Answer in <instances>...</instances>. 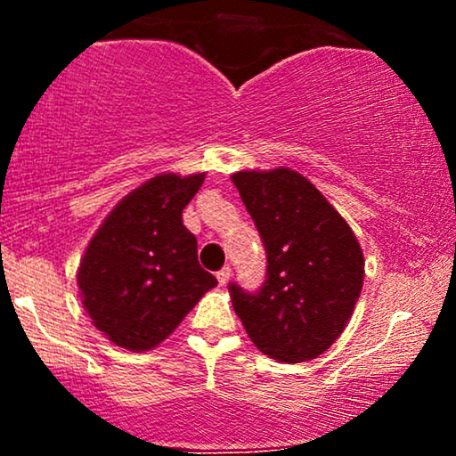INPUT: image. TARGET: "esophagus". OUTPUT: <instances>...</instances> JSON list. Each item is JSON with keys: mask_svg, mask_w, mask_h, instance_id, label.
<instances>
[{"mask_svg": "<svg viewBox=\"0 0 456 456\" xmlns=\"http://www.w3.org/2000/svg\"><path fill=\"white\" fill-rule=\"evenodd\" d=\"M216 279H218V282H221V285H227L229 279H232V268H229V265H224L223 270L216 272Z\"/></svg>", "mask_w": 456, "mask_h": 456, "instance_id": "1", "label": "esophagus"}]
</instances>
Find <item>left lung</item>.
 Instances as JSON below:
<instances>
[{
	"mask_svg": "<svg viewBox=\"0 0 456 456\" xmlns=\"http://www.w3.org/2000/svg\"><path fill=\"white\" fill-rule=\"evenodd\" d=\"M232 180L268 255L259 291L229 285L233 311L268 358L287 364L317 358L352 317L362 291V248L297 171H238Z\"/></svg>",
	"mask_w": 456,
	"mask_h": 456,
	"instance_id": "obj_1",
	"label": "left lung"
}]
</instances>
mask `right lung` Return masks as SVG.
Instances as JSON below:
<instances>
[{
    "instance_id": "1",
    "label": "right lung",
    "mask_w": 456,
    "mask_h": 456,
    "mask_svg": "<svg viewBox=\"0 0 456 456\" xmlns=\"http://www.w3.org/2000/svg\"><path fill=\"white\" fill-rule=\"evenodd\" d=\"M203 180V174L151 177L113 208L87 244L77 272L83 306L118 347L154 349L216 285L182 223Z\"/></svg>"
}]
</instances>
